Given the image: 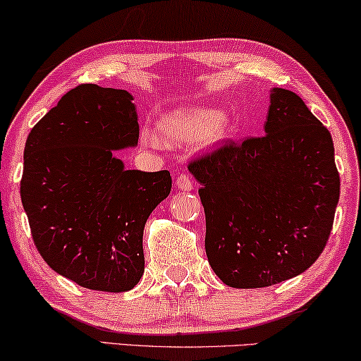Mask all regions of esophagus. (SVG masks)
I'll return each mask as SVG.
<instances>
[{"label":"esophagus","instance_id":"34e87169","mask_svg":"<svg viewBox=\"0 0 361 361\" xmlns=\"http://www.w3.org/2000/svg\"><path fill=\"white\" fill-rule=\"evenodd\" d=\"M175 183H176V188H178L180 191L195 190V181H192L188 175H180Z\"/></svg>","mask_w":361,"mask_h":361}]
</instances>
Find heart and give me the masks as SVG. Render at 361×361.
<instances>
[{"mask_svg":"<svg viewBox=\"0 0 361 361\" xmlns=\"http://www.w3.org/2000/svg\"><path fill=\"white\" fill-rule=\"evenodd\" d=\"M157 130L144 129L140 142L150 149L170 145H191L200 142L202 147L219 145L229 139L232 121L221 109L211 106H180L165 113L157 121Z\"/></svg>","mask_w":361,"mask_h":361,"instance_id":"obj_1","label":"heart"}]
</instances>
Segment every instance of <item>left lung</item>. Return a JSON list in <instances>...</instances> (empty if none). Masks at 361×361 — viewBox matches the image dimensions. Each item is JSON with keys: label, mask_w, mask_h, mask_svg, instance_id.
<instances>
[{"label": "left lung", "mask_w": 361, "mask_h": 361, "mask_svg": "<svg viewBox=\"0 0 361 361\" xmlns=\"http://www.w3.org/2000/svg\"><path fill=\"white\" fill-rule=\"evenodd\" d=\"M206 255L222 283L265 288L301 275L331 235L340 178L331 132L296 93L270 90L265 135L191 161Z\"/></svg>", "instance_id": "8db88e82"}]
</instances>
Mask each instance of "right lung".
<instances>
[{
    "instance_id": "add662e5",
    "label": "right lung",
    "mask_w": 361,
    "mask_h": 361,
    "mask_svg": "<svg viewBox=\"0 0 361 361\" xmlns=\"http://www.w3.org/2000/svg\"><path fill=\"white\" fill-rule=\"evenodd\" d=\"M126 90L80 85L27 135L21 201L45 263L94 291L124 293L140 281L142 237L170 195V171L126 170L116 150L139 140Z\"/></svg>"
}]
</instances>
